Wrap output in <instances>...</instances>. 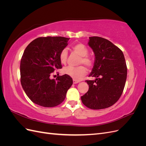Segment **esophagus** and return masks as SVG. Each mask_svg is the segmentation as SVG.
Returning <instances> with one entry per match:
<instances>
[{"instance_id": "esophagus-1", "label": "esophagus", "mask_w": 146, "mask_h": 146, "mask_svg": "<svg viewBox=\"0 0 146 146\" xmlns=\"http://www.w3.org/2000/svg\"><path fill=\"white\" fill-rule=\"evenodd\" d=\"M79 83V81H76V80H73V83L74 84H77V83Z\"/></svg>"}]
</instances>
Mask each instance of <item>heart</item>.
<instances>
[{"label":"heart","instance_id":"heart-1","mask_svg":"<svg viewBox=\"0 0 146 146\" xmlns=\"http://www.w3.org/2000/svg\"><path fill=\"white\" fill-rule=\"evenodd\" d=\"M73 50L77 53L78 55L80 56V58L79 60V64H84L87 68H91L94 64L93 60L92 59L88 54V48L85 45L82 43H77L72 46ZM59 58L60 62L62 64H65L67 61L68 58V51L66 48H63L60 53ZM86 69L83 66H78L74 67V66H69L64 68L63 72L71 77L74 80H80V79L85 76L86 74Z\"/></svg>","mask_w":146,"mask_h":146}]
</instances>
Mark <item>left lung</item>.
Returning <instances> with one entry per match:
<instances>
[{
	"label": "left lung",
	"instance_id": "8db88e82",
	"mask_svg": "<svg viewBox=\"0 0 146 146\" xmlns=\"http://www.w3.org/2000/svg\"><path fill=\"white\" fill-rule=\"evenodd\" d=\"M89 45L95 55V61L90 77L86 80L89 90L81 97L82 103L92 110L107 108L121 96L127 79V68L122 51L108 39L90 37Z\"/></svg>",
	"mask_w": 146,
	"mask_h": 146
}]
</instances>
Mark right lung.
<instances>
[{
  "label": "right lung",
  "mask_w": 146,
  "mask_h": 146,
  "mask_svg": "<svg viewBox=\"0 0 146 146\" xmlns=\"http://www.w3.org/2000/svg\"><path fill=\"white\" fill-rule=\"evenodd\" d=\"M69 39L61 36L39 37L25 48L21 60V83L33 103L54 107L66 98L72 78L66 74L56 79H51V76L55 70L62 68L60 53L67 46Z\"/></svg>",
  "instance_id": "1"
}]
</instances>
